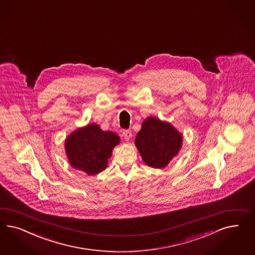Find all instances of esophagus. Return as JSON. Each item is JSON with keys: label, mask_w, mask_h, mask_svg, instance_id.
I'll return each mask as SVG.
<instances>
[{"label": "esophagus", "mask_w": 255, "mask_h": 255, "mask_svg": "<svg viewBox=\"0 0 255 255\" xmlns=\"http://www.w3.org/2000/svg\"><path fill=\"white\" fill-rule=\"evenodd\" d=\"M123 136L124 138H125V140H130V138H131L132 136L131 130H125V131L123 132Z\"/></svg>", "instance_id": "1"}]
</instances>
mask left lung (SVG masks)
Wrapping results in <instances>:
<instances>
[{
    "label": "left lung",
    "mask_w": 255,
    "mask_h": 255,
    "mask_svg": "<svg viewBox=\"0 0 255 255\" xmlns=\"http://www.w3.org/2000/svg\"><path fill=\"white\" fill-rule=\"evenodd\" d=\"M183 143V136L173 125L154 116L142 124L135 138V145L145 164L163 169L177 156Z\"/></svg>",
    "instance_id": "1"
}]
</instances>
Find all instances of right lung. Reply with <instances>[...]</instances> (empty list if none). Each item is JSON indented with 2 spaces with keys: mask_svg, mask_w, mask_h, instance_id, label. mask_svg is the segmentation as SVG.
<instances>
[{
  "mask_svg": "<svg viewBox=\"0 0 255 255\" xmlns=\"http://www.w3.org/2000/svg\"><path fill=\"white\" fill-rule=\"evenodd\" d=\"M120 137L113 131H103L98 124H88L71 132L65 140L69 164L88 175L103 172Z\"/></svg>",
  "mask_w": 255,
  "mask_h": 255,
  "instance_id": "right-lung-1",
  "label": "right lung"
}]
</instances>
